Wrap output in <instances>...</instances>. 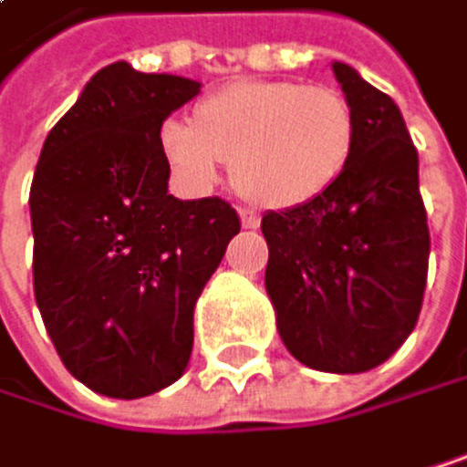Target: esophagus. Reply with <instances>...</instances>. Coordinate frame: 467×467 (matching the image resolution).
<instances>
[{"label": "esophagus", "instance_id": "obj_1", "mask_svg": "<svg viewBox=\"0 0 467 467\" xmlns=\"http://www.w3.org/2000/svg\"><path fill=\"white\" fill-rule=\"evenodd\" d=\"M241 223H244L246 229H257V226H260V213L244 207V210H241Z\"/></svg>", "mask_w": 467, "mask_h": 467}]
</instances>
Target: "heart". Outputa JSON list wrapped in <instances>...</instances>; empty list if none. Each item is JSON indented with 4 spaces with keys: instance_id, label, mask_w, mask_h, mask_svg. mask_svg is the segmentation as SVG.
Here are the masks:
<instances>
[{
    "instance_id": "obj_1",
    "label": "heart",
    "mask_w": 467,
    "mask_h": 467,
    "mask_svg": "<svg viewBox=\"0 0 467 467\" xmlns=\"http://www.w3.org/2000/svg\"><path fill=\"white\" fill-rule=\"evenodd\" d=\"M357 121L346 99L321 85L246 79L210 93L196 124L171 119L160 146L193 185L229 162L235 191L260 207H298L329 191L346 171Z\"/></svg>"
}]
</instances>
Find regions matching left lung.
<instances>
[{
	"label": "left lung",
	"instance_id": "8db88e82",
	"mask_svg": "<svg viewBox=\"0 0 467 467\" xmlns=\"http://www.w3.org/2000/svg\"><path fill=\"white\" fill-rule=\"evenodd\" d=\"M357 121L337 182L263 215L265 290L287 351L307 368L362 374L415 329L429 268L418 151L396 102L351 66L332 63Z\"/></svg>",
	"mask_w": 467,
	"mask_h": 467
}]
</instances>
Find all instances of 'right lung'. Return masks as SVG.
<instances>
[{"label": "right lung", "instance_id": "obj_1", "mask_svg": "<svg viewBox=\"0 0 467 467\" xmlns=\"http://www.w3.org/2000/svg\"><path fill=\"white\" fill-rule=\"evenodd\" d=\"M199 88L124 60L96 71L32 177L44 327L68 374L110 399L151 396L182 377L196 298L241 232L229 202L169 193L160 130Z\"/></svg>", "mask_w": 467, "mask_h": 467}]
</instances>
